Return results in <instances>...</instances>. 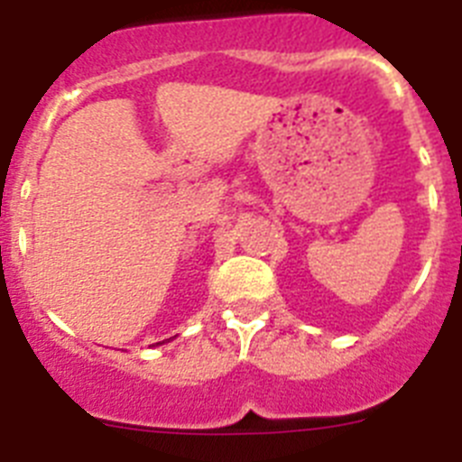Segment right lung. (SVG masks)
I'll list each match as a JSON object with an SVG mask.
<instances>
[{
  "mask_svg": "<svg viewBox=\"0 0 462 462\" xmlns=\"http://www.w3.org/2000/svg\"><path fill=\"white\" fill-rule=\"evenodd\" d=\"M157 345H162V342H157Z\"/></svg>",
  "mask_w": 462,
  "mask_h": 462,
  "instance_id": "1",
  "label": "right lung"
}]
</instances>
